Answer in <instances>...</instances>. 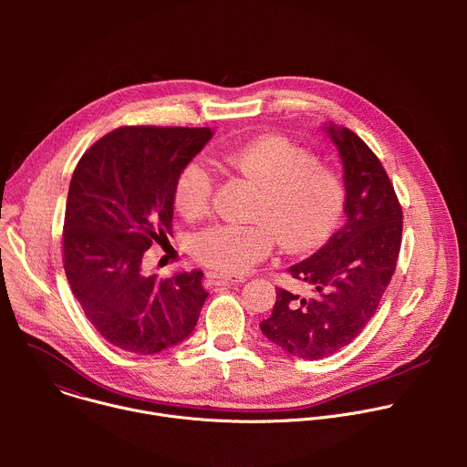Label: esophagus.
Here are the masks:
<instances>
[{"label": "esophagus", "mask_w": 467, "mask_h": 467, "mask_svg": "<svg viewBox=\"0 0 467 467\" xmlns=\"http://www.w3.org/2000/svg\"><path fill=\"white\" fill-rule=\"evenodd\" d=\"M207 281H209L211 285H216V286L240 283L236 277H231V275H223V274H216V272H209V274H207Z\"/></svg>", "instance_id": "obj_1"}]
</instances>
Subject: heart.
<instances>
[{"mask_svg":"<svg viewBox=\"0 0 467 467\" xmlns=\"http://www.w3.org/2000/svg\"><path fill=\"white\" fill-rule=\"evenodd\" d=\"M213 162L258 184V225L220 223L192 240L195 260L225 275H240L268 254L275 238L288 251L319 245L337 229L346 209V186L338 171L285 137H262L238 148H223ZM214 177L199 161L188 162L173 188L175 209L188 220L203 216L213 202Z\"/></svg>","mask_w":467,"mask_h":467,"instance_id":"obj_1","label":"heart"}]
</instances>
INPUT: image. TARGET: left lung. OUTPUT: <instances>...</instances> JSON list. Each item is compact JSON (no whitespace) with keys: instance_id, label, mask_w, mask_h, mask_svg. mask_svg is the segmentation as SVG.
<instances>
[{"instance_id":"8db88e82","label":"left lung","mask_w":467,"mask_h":467,"mask_svg":"<svg viewBox=\"0 0 467 467\" xmlns=\"http://www.w3.org/2000/svg\"><path fill=\"white\" fill-rule=\"evenodd\" d=\"M344 162L346 225L310 258L292 265L310 297L277 288L260 330L286 353L319 360L351 344L373 317L401 249L403 209L379 157L348 127H328Z\"/></svg>"}]
</instances>
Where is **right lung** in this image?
<instances>
[{
  "label": "right lung",
  "mask_w": 467,
  "mask_h": 467,
  "mask_svg": "<svg viewBox=\"0 0 467 467\" xmlns=\"http://www.w3.org/2000/svg\"><path fill=\"white\" fill-rule=\"evenodd\" d=\"M211 137L209 127H118L85 151L72 175L66 279L92 327L121 351L155 355L182 342L209 296L202 270L157 281L142 272V256L168 242L175 181Z\"/></svg>",
  "instance_id": "obj_1"
}]
</instances>
